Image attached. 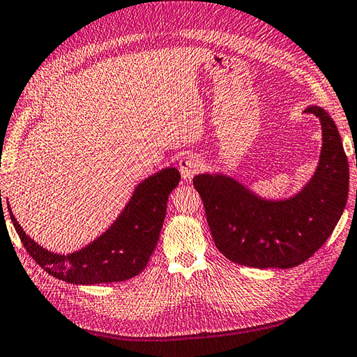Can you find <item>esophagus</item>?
<instances>
[{
  "mask_svg": "<svg viewBox=\"0 0 357 357\" xmlns=\"http://www.w3.org/2000/svg\"><path fill=\"white\" fill-rule=\"evenodd\" d=\"M201 167H202V160L199 158V155L188 153L185 156H182L179 161V172H181L182 181L184 182L192 181Z\"/></svg>",
  "mask_w": 357,
  "mask_h": 357,
  "instance_id": "obj_1",
  "label": "esophagus"
}]
</instances>
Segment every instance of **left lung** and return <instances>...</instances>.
I'll list each match as a JSON object with an SVG mask.
<instances>
[{"label": "left lung", "instance_id": "1", "mask_svg": "<svg viewBox=\"0 0 357 357\" xmlns=\"http://www.w3.org/2000/svg\"><path fill=\"white\" fill-rule=\"evenodd\" d=\"M304 112L319 120L322 146L313 175L295 195L264 197L222 172L193 178L214 243L233 263L295 268L326 243L342 216L350 172L341 135L322 107L309 106Z\"/></svg>", "mask_w": 357, "mask_h": 357}]
</instances>
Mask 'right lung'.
Segmentation results:
<instances>
[{"label": "right lung", "instance_id": "add662e5", "mask_svg": "<svg viewBox=\"0 0 357 357\" xmlns=\"http://www.w3.org/2000/svg\"><path fill=\"white\" fill-rule=\"evenodd\" d=\"M178 169L167 167L135 185L111 227L70 254L45 250L26 234L9 208L10 220L27 252L50 275L71 284L93 286L126 281L146 268L158 243L170 193L179 184Z\"/></svg>", "mask_w": 357, "mask_h": 357}]
</instances>
